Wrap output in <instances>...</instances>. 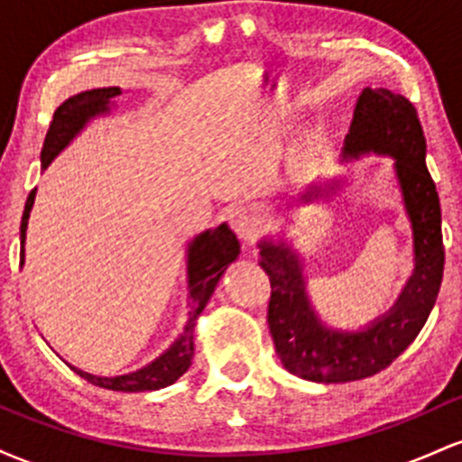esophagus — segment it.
Segmentation results:
<instances>
[{
    "mask_svg": "<svg viewBox=\"0 0 462 462\" xmlns=\"http://www.w3.org/2000/svg\"><path fill=\"white\" fill-rule=\"evenodd\" d=\"M226 219L243 241H252L254 232H256V217H254L252 210L245 208V206H232L226 213Z\"/></svg>",
    "mask_w": 462,
    "mask_h": 462,
    "instance_id": "1",
    "label": "esophagus"
}]
</instances>
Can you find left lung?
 Listing matches in <instances>:
<instances>
[{"instance_id": "obj_1", "label": "left lung", "mask_w": 462, "mask_h": 462, "mask_svg": "<svg viewBox=\"0 0 462 462\" xmlns=\"http://www.w3.org/2000/svg\"><path fill=\"white\" fill-rule=\"evenodd\" d=\"M371 152L393 158L415 252L412 275L383 317L356 332L328 328L306 293L298 252L282 241L258 243V264L272 282L267 323L275 354L286 371L312 383H352L389 367L415 341L441 289L445 263L441 206L426 167V136L415 106L404 95L389 88H365L360 93L343 145V161ZM337 187L338 182H334L328 190ZM321 195L326 198V189L312 187L298 204H310Z\"/></svg>"}]
</instances>
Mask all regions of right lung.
<instances>
[{
  "instance_id": "obj_1",
  "label": "right lung",
  "mask_w": 462,
  "mask_h": 462,
  "mask_svg": "<svg viewBox=\"0 0 462 462\" xmlns=\"http://www.w3.org/2000/svg\"><path fill=\"white\" fill-rule=\"evenodd\" d=\"M121 95L119 87L108 88H91L82 91L56 108L54 119H51L50 130L45 134L43 150H41V167L47 169L51 161L71 143L76 136L87 128V124L95 116L110 113V106ZM36 189L30 190L28 201H25L23 217H21V267L25 261V230H28L30 210L34 206ZM187 272H189V321L176 341L169 349L152 360L145 367L132 371V374L115 375V378H102V375L87 374V371L71 367L79 378L88 380L95 386H102L108 391H124V393H143V391H156L173 384L182 374H187L193 360V328L198 321L199 312L206 309L210 295H213L217 282L224 275L227 264L236 261L241 245H238L235 232L226 224L215 230L201 232L189 243L187 249Z\"/></svg>"
}]
</instances>
